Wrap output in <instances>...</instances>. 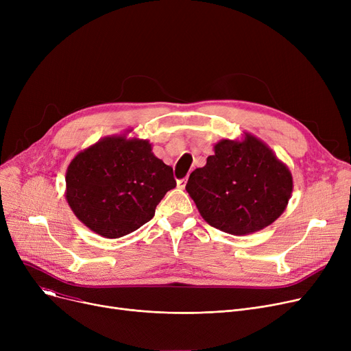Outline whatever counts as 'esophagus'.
Returning <instances> with one entry per match:
<instances>
[{
	"label": "esophagus",
	"mask_w": 351,
	"mask_h": 351,
	"mask_svg": "<svg viewBox=\"0 0 351 351\" xmlns=\"http://www.w3.org/2000/svg\"><path fill=\"white\" fill-rule=\"evenodd\" d=\"M186 182H188V178H186V179H179V180H178V188H180V189H185V186H186Z\"/></svg>",
	"instance_id": "obj_1"
}]
</instances>
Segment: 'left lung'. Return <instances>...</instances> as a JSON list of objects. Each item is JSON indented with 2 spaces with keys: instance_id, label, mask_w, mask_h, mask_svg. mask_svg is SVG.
I'll return each mask as SVG.
<instances>
[{
  "instance_id": "1",
  "label": "left lung",
  "mask_w": 351,
  "mask_h": 351,
  "mask_svg": "<svg viewBox=\"0 0 351 351\" xmlns=\"http://www.w3.org/2000/svg\"><path fill=\"white\" fill-rule=\"evenodd\" d=\"M293 189V179L257 138L220 141L204 168L195 169L186 191L206 222L230 234H249L278 219Z\"/></svg>"
}]
</instances>
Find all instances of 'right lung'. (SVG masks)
I'll use <instances>...</instances> for the list:
<instances>
[{"mask_svg":"<svg viewBox=\"0 0 351 351\" xmlns=\"http://www.w3.org/2000/svg\"><path fill=\"white\" fill-rule=\"evenodd\" d=\"M66 199L84 225L117 239L154 217L173 169L152 154L147 141L105 138L80 152L66 171Z\"/></svg>","mask_w":351,"mask_h":351,"instance_id":"add662e5","label":"right lung"}]
</instances>
